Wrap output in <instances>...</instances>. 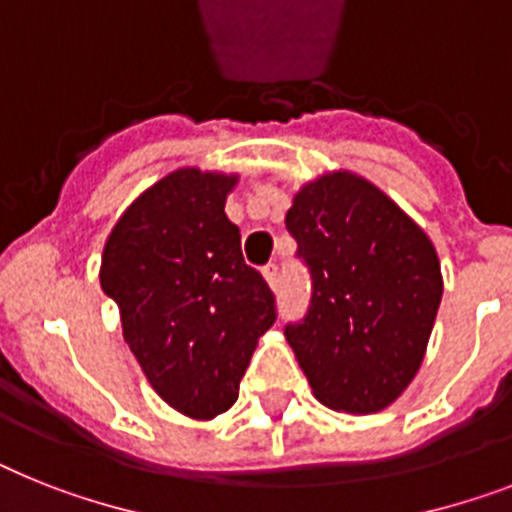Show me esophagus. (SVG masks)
Instances as JSON below:
<instances>
[{"instance_id": "esophagus-1", "label": "esophagus", "mask_w": 512, "mask_h": 512, "mask_svg": "<svg viewBox=\"0 0 512 512\" xmlns=\"http://www.w3.org/2000/svg\"><path fill=\"white\" fill-rule=\"evenodd\" d=\"M264 277H266V282H269V285H272V287L280 285V264H274V261H269V264L264 266Z\"/></svg>"}]
</instances>
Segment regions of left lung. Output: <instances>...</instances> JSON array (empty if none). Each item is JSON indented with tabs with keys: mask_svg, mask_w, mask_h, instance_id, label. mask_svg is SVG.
<instances>
[{
	"mask_svg": "<svg viewBox=\"0 0 512 512\" xmlns=\"http://www.w3.org/2000/svg\"><path fill=\"white\" fill-rule=\"evenodd\" d=\"M311 298L285 324L327 408L377 413L416 377L442 301L434 246L382 190L337 172L308 183L285 217Z\"/></svg>",
	"mask_w": 512,
	"mask_h": 512,
	"instance_id": "obj_1",
	"label": "left lung"
}]
</instances>
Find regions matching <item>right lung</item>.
Here are the masks:
<instances>
[{
  "instance_id": "right-lung-1",
  "label": "right lung",
  "mask_w": 512,
  "mask_h": 512,
  "mask_svg": "<svg viewBox=\"0 0 512 512\" xmlns=\"http://www.w3.org/2000/svg\"><path fill=\"white\" fill-rule=\"evenodd\" d=\"M235 177L177 170L143 193L109 235L101 290L120 306L122 332L159 398L190 418L238 400L256 340L277 301L246 264L225 214Z\"/></svg>"
}]
</instances>
